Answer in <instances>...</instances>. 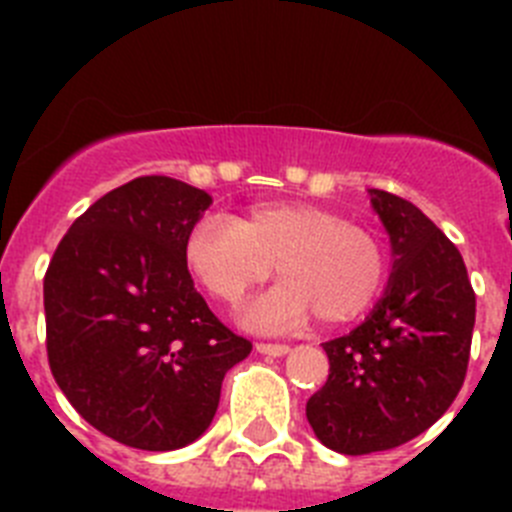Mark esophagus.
Returning <instances> with one entry per match:
<instances>
[{"label":"esophagus","mask_w":512,"mask_h":512,"mask_svg":"<svg viewBox=\"0 0 512 512\" xmlns=\"http://www.w3.org/2000/svg\"><path fill=\"white\" fill-rule=\"evenodd\" d=\"M256 351L264 356H284L289 354V346H284V343H256Z\"/></svg>","instance_id":"1"}]
</instances>
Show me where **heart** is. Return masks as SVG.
<instances>
[{
	"mask_svg": "<svg viewBox=\"0 0 512 512\" xmlns=\"http://www.w3.org/2000/svg\"><path fill=\"white\" fill-rule=\"evenodd\" d=\"M184 261L228 305L266 282L277 264L284 279L243 315L256 328L297 323L312 310L323 323L354 320L387 277V256L372 230L310 202H264L241 217L205 215L189 230Z\"/></svg>",
	"mask_w": 512,
	"mask_h": 512,
	"instance_id": "obj_1",
	"label": "heart"
}]
</instances>
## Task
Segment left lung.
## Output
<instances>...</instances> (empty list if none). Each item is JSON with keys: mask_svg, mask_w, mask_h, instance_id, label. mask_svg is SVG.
Returning <instances> with one entry per match:
<instances>
[{"mask_svg": "<svg viewBox=\"0 0 512 512\" xmlns=\"http://www.w3.org/2000/svg\"><path fill=\"white\" fill-rule=\"evenodd\" d=\"M369 200L390 235V279L364 323L323 343L328 382L307 400L318 441L348 456L402 446L449 410L477 310L459 248L413 202L382 189Z\"/></svg>", "mask_w": 512, "mask_h": 512, "instance_id": "1", "label": "left lung"}]
</instances>
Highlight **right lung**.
<instances>
[{
    "mask_svg": "<svg viewBox=\"0 0 512 512\" xmlns=\"http://www.w3.org/2000/svg\"><path fill=\"white\" fill-rule=\"evenodd\" d=\"M212 197L138 176L99 197L63 235L43 279L48 364L76 413L143 451L197 441L228 369L251 343L194 289L184 243Z\"/></svg>",
    "mask_w": 512,
    "mask_h": 512,
    "instance_id": "obj_1",
    "label": "right lung"
}]
</instances>
